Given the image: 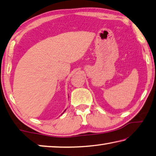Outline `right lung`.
I'll list each match as a JSON object with an SVG mask.
<instances>
[{"mask_svg":"<svg viewBox=\"0 0 156 156\" xmlns=\"http://www.w3.org/2000/svg\"><path fill=\"white\" fill-rule=\"evenodd\" d=\"M64 112H65V111H64Z\"/></svg>","mask_w":156,"mask_h":156,"instance_id":"add662e5","label":"right lung"}]
</instances>
